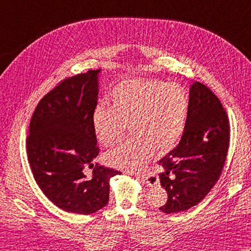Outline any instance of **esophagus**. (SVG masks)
<instances>
[{
  "label": "esophagus",
  "instance_id": "34e87169",
  "mask_svg": "<svg viewBox=\"0 0 251 251\" xmlns=\"http://www.w3.org/2000/svg\"><path fill=\"white\" fill-rule=\"evenodd\" d=\"M130 175H134V173H129ZM135 176H136V174H135ZM137 176H139V177H140V175H138L137 174ZM141 177H142V179H143V181H146V183H147V185H155L156 183H157V179H155V180H154V181H152V182H151V181H149L148 180V178H146V177H143V176H141Z\"/></svg>",
  "mask_w": 251,
  "mask_h": 251
}]
</instances>
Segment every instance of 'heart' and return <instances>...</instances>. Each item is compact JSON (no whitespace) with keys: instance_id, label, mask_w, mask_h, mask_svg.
Instances as JSON below:
<instances>
[{"instance_id":"b5f03b06","label":"heart","mask_w":251,"mask_h":251,"mask_svg":"<svg viewBox=\"0 0 251 251\" xmlns=\"http://www.w3.org/2000/svg\"><path fill=\"white\" fill-rule=\"evenodd\" d=\"M111 108L98 105L93 128L100 145L109 147L120 140L130 126L135 137L105 153L109 165L135 170L152 157L177 145L182 135L189 101L184 89L162 81L130 79L112 90Z\"/></svg>"}]
</instances>
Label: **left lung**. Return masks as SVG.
Instances as JSON below:
<instances>
[{"instance_id": "left-lung-1", "label": "left lung", "mask_w": 251, "mask_h": 251, "mask_svg": "<svg viewBox=\"0 0 251 251\" xmlns=\"http://www.w3.org/2000/svg\"><path fill=\"white\" fill-rule=\"evenodd\" d=\"M228 142L230 125L220 100L204 84L193 83L183 135L158 162L159 181L168 194L159 210L176 214L199 204L220 177Z\"/></svg>"}]
</instances>
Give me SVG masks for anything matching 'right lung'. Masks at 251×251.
<instances>
[{"label":"right lung","mask_w":251,"mask_h":251,"mask_svg":"<svg viewBox=\"0 0 251 251\" xmlns=\"http://www.w3.org/2000/svg\"><path fill=\"white\" fill-rule=\"evenodd\" d=\"M99 70L62 81L36 105L26 153L37 185L60 209L90 215L109 201L110 179L121 173L93 164L98 156L93 115L98 102ZM94 168L92 178L82 174Z\"/></svg>","instance_id":"right-lung-1"}]
</instances>
